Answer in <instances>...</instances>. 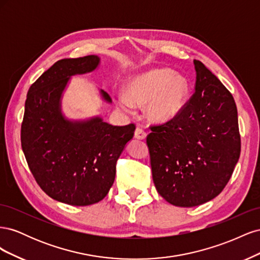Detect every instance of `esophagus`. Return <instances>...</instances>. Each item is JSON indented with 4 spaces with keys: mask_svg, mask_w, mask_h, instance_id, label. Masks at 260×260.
<instances>
[{
    "mask_svg": "<svg viewBox=\"0 0 260 260\" xmlns=\"http://www.w3.org/2000/svg\"><path fill=\"white\" fill-rule=\"evenodd\" d=\"M135 137L139 140H144L146 138V132L141 127H137L135 131Z\"/></svg>",
    "mask_w": 260,
    "mask_h": 260,
    "instance_id": "obj_1",
    "label": "esophagus"
}]
</instances>
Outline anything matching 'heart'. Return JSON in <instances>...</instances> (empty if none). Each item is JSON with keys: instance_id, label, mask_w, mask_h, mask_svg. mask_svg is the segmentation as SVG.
I'll list each match as a JSON object with an SVG mask.
<instances>
[{"instance_id": "obj_1", "label": "heart", "mask_w": 260, "mask_h": 260, "mask_svg": "<svg viewBox=\"0 0 260 260\" xmlns=\"http://www.w3.org/2000/svg\"><path fill=\"white\" fill-rule=\"evenodd\" d=\"M187 98L188 84L184 78L175 76L168 69H155L130 80L127 95L118 96V104L130 111L132 104L147 103L149 118L156 122H166L182 111Z\"/></svg>"}]
</instances>
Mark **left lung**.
I'll list each match as a JSON object with an SVG mask.
<instances>
[{
  "label": "left lung",
  "instance_id": "1",
  "mask_svg": "<svg viewBox=\"0 0 260 260\" xmlns=\"http://www.w3.org/2000/svg\"><path fill=\"white\" fill-rule=\"evenodd\" d=\"M195 92L174 119L149 127L153 181L168 203L202 205L222 192L241 154L232 94L200 60H193Z\"/></svg>",
  "mask_w": 260,
  "mask_h": 260
}]
</instances>
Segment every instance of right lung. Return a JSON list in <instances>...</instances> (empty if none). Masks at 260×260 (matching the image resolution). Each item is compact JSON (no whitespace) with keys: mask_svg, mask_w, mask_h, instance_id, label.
I'll use <instances>...</instances> for the list:
<instances>
[{"mask_svg":"<svg viewBox=\"0 0 260 260\" xmlns=\"http://www.w3.org/2000/svg\"><path fill=\"white\" fill-rule=\"evenodd\" d=\"M99 62L95 55L55 62L31 84L21 122V147L37 183L50 198L73 206L105 198L116 162L136 130L135 123L118 127L101 118L73 122L62 117L59 101L69 77L90 73Z\"/></svg>","mask_w":260,"mask_h":260,"instance_id":"obj_1","label":"right lung"}]
</instances>
